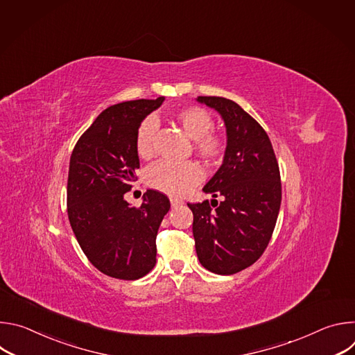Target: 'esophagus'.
Instances as JSON below:
<instances>
[{
	"label": "esophagus",
	"instance_id": "34e87169",
	"mask_svg": "<svg viewBox=\"0 0 355 355\" xmlns=\"http://www.w3.org/2000/svg\"><path fill=\"white\" fill-rule=\"evenodd\" d=\"M170 202H171V207H173V208H178V207H181V205L184 204V200H182V199H178V198H171Z\"/></svg>",
	"mask_w": 355,
	"mask_h": 355
}]
</instances>
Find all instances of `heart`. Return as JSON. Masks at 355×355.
Listing matches in <instances>:
<instances>
[{
	"label": "heart",
	"instance_id": "b5f03b06",
	"mask_svg": "<svg viewBox=\"0 0 355 355\" xmlns=\"http://www.w3.org/2000/svg\"><path fill=\"white\" fill-rule=\"evenodd\" d=\"M182 130L193 139L196 153L208 162H219L226 153V139L214 130L215 119L212 114L200 107H187L175 114ZM157 121L146 118L136 132V153L140 159L148 160L155 155V135ZM204 177L200 167L193 162L168 163L162 162L150 167L146 173V182L150 188L167 195H184Z\"/></svg>",
	"mask_w": 355,
	"mask_h": 355
}]
</instances>
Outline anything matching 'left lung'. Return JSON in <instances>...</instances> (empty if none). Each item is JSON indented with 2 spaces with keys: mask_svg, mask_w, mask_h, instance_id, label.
I'll list each match as a JSON object with an SVG mask.
<instances>
[{
  "mask_svg": "<svg viewBox=\"0 0 355 355\" xmlns=\"http://www.w3.org/2000/svg\"><path fill=\"white\" fill-rule=\"evenodd\" d=\"M223 118L225 160L204 191L216 199L188 204L199 263L220 275L254 264L266 251L281 207V175L267 132L234 101L198 96Z\"/></svg>",
  "mask_w": 355,
  "mask_h": 355,
  "instance_id": "1",
  "label": "left lung"
}]
</instances>
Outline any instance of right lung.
Listing matches in <instances>:
<instances>
[{
    "mask_svg": "<svg viewBox=\"0 0 355 355\" xmlns=\"http://www.w3.org/2000/svg\"><path fill=\"white\" fill-rule=\"evenodd\" d=\"M163 101L136 99L107 108L81 135L70 157L71 229L89 263L112 278L139 279L156 266L157 230L170 200L147 189L143 204L130 207L123 195L137 180V128Z\"/></svg>",
    "mask_w": 355,
    "mask_h": 355,
    "instance_id": "add662e5",
    "label": "right lung"
}]
</instances>
